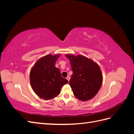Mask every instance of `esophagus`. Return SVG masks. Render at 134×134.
Here are the masks:
<instances>
[{
  "label": "esophagus",
  "instance_id": "esophagus-1",
  "mask_svg": "<svg viewBox=\"0 0 134 134\" xmlns=\"http://www.w3.org/2000/svg\"><path fill=\"white\" fill-rule=\"evenodd\" d=\"M66 79L68 80V82H69V80H70V76L68 75V76L66 77Z\"/></svg>",
  "mask_w": 134,
  "mask_h": 134
}]
</instances>
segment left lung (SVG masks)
<instances>
[{
    "label": "left lung",
    "instance_id": "left-lung-1",
    "mask_svg": "<svg viewBox=\"0 0 134 134\" xmlns=\"http://www.w3.org/2000/svg\"><path fill=\"white\" fill-rule=\"evenodd\" d=\"M72 71L69 84L76 98L82 101L92 99L102 86L103 76L99 65L82 55L66 54Z\"/></svg>",
    "mask_w": 134,
    "mask_h": 134
}]
</instances>
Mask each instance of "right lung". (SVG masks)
Returning <instances> with one entry per match:
<instances>
[{"instance_id":"add662e5","label":"right lung","mask_w":134,"mask_h":134,"mask_svg":"<svg viewBox=\"0 0 134 134\" xmlns=\"http://www.w3.org/2000/svg\"><path fill=\"white\" fill-rule=\"evenodd\" d=\"M60 54H48L39 59L32 68L30 74L32 90L40 98L50 100L59 95L64 85L68 83L62 77L55 63Z\"/></svg>"}]
</instances>
